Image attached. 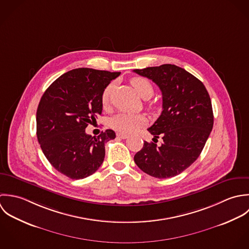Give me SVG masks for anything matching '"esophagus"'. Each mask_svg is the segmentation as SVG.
Returning a JSON list of instances; mask_svg holds the SVG:
<instances>
[{
    "mask_svg": "<svg viewBox=\"0 0 249 249\" xmlns=\"http://www.w3.org/2000/svg\"><path fill=\"white\" fill-rule=\"evenodd\" d=\"M117 137L120 138V139H122V140H125V139H127L129 136H128V135H125V134H117Z\"/></svg>",
    "mask_w": 249,
    "mask_h": 249,
    "instance_id": "obj_1",
    "label": "esophagus"
}]
</instances>
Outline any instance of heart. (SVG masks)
I'll list each match as a JSON object with an SVG mask.
<instances>
[{"instance_id":"obj_1","label":"heart","mask_w":249,"mask_h":249,"mask_svg":"<svg viewBox=\"0 0 249 249\" xmlns=\"http://www.w3.org/2000/svg\"><path fill=\"white\" fill-rule=\"evenodd\" d=\"M132 86L135 88L138 94L143 99H149L154 93V88L149 80L142 77L134 78L131 81ZM114 84L110 83L107 85L102 92L101 101L104 106H107L110 99V94L113 89ZM146 120L143 115L141 114H131L126 112H120L115 114L110 119V126L113 130L121 134H130L138 129L144 126Z\"/></svg>"}]
</instances>
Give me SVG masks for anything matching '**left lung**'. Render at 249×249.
<instances>
[{"mask_svg":"<svg viewBox=\"0 0 249 249\" xmlns=\"http://www.w3.org/2000/svg\"><path fill=\"white\" fill-rule=\"evenodd\" d=\"M135 73L152 80L160 89L162 111L148 129L153 140L144 142L134 160L150 176L174 177L192 165L201 154L213 125L210 95L201 81L174 64H162Z\"/></svg>","mask_w":249,"mask_h":249,"instance_id":"obj_1","label":"left lung"}]
</instances>
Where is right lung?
I'll return each instance as SVG.
<instances>
[{
	"label": "right lung",
	"mask_w": 249,
	"mask_h": 249,
	"mask_svg": "<svg viewBox=\"0 0 249 249\" xmlns=\"http://www.w3.org/2000/svg\"><path fill=\"white\" fill-rule=\"evenodd\" d=\"M120 75L92 68H78L57 78L42 95L36 111V135L51 164L70 179L93 174L105 158V143L115 139L112 130L98 137L86 133L101 115V95Z\"/></svg>",
	"instance_id": "right-lung-1"
}]
</instances>
